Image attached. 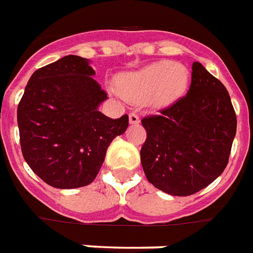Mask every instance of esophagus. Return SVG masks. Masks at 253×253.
I'll use <instances>...</instances> for the list:
<instances>
[{"instance_id": "obj_1", "label": "esophagus", "mask_w": 253, "mask_h": 253, "mask_svg": "<svg viewBox=\"0 0 253 253\" xmlns=\"http://www.w3.org/2000/svg\"><path fill=\"white\" fill-rule=\"evenodd\" d=\"M140 123V118H139V116L137 114H135V113H130L129 114V124H132V125H136V124Z\"/></svg>"}]
</instances>
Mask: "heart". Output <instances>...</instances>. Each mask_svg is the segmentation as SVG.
Listing matches in <instances>:
<instances>
[{"instance_id":"obj_1","label":"heart","mask_w":253,"mask_h":253,"mask_svg":"<svg viewBox=\"0 0 253 253\" xmlns=\"http://www.w3.org/2000/svg\"><path fill=\"white\" fill-rule=\"evenodd\" d=\"M188 84L189 71L187 66L165 60L124 73L117 79L116 88L128 101H146L151 107H164L185 94Z\"/></svg>"}]
</instances>
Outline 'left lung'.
<instances>
[{
    "label": "left lung",
    "instance_id": "left-lung-1",
    "mask_svg": "<svg viewBox=\"0 0 253 253\" xmlns=\"http://www.w3.org/2000/svg\"><path fill=\"white\" fill-rule=\"evenodd\" d=\"M141 124L147 130L140 151L147 180L171 196H188L225 170L237 118L225 85L193 62L187 95Z\"/></svg>",
    "mask_w": 253,
    "mask_h": 253
}]
</instances>
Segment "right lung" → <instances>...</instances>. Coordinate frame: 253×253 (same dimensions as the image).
I'll return each instance as SVG.
<instances>
[{
	"label": "right lung",
	"mask_w": 253,
	"mask_h": 253,
	"mask_svg": "<svg viewBox=\"0 0 253 253\" xmlns=\"http://www.w3.org/2000/svg\"><path fill=\"white\" fill-rule=\"evenodd\" d=\"M91 61L65 55L32 73L17 107L23 157L32 171L60 189L85 187L101 170L107 147L128 128L98 107L107 99Z\"/></svg>",
	"instance_id": "add662e5"
}]
</instances>
